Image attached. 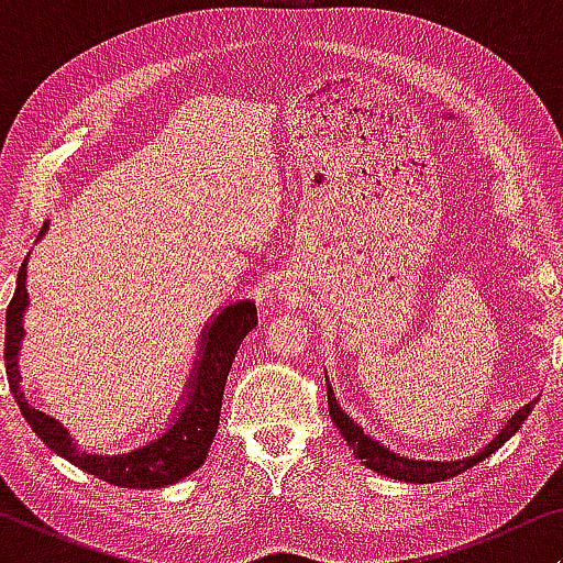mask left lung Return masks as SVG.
<instances>
[{
	"mask_svg": "<svg viewBox=\"0 0 563 563\" xmlns=\"http://www.w3.org/2000/svg\"><path fill=\"white\" fill-rule=\"evenodd\" d=\"M536 402H538V397L530 399L528 405H522L515 415H510V418L499 426L497 433L474 453H466V456H459V459H412V456H405V453L387 449V445H384L382 441H376L374 435H366L364 428H361L358 422H353L351 415L345 412L341 405H338L335 391L328 384L330 420L335 422V428L341 430L345 443L353 449V456H356L361 464H364L366 468H372V472H376V474H384V476H389V479L410 482V484H430V482L451 479V476L464 474L466 468H472L479 464V461L492 456L499 445H505L515 433H518V430L522 428V422L528 420V415L533 412Z\"/></svg>",
	"mask_w": 563,
	"mask_h": 563,
	"instance_id": "1",
	"label": "left lung"
}]
</instances>
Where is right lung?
Masks as SVG:
<instances>
[{
	"label": "right lung",
	"mask_w": 563,
	"mask_h": 563,
	"mask_svg": "<svg viewBox=\"0 0 563 563\" xmlns=\"http://www.w3.org/2000/svg\"><path fill=\"white\" fill-rule=\"evenodd\" d=\"M48 225H43L41 235H45ZM30 307L27 295V258L22 261L18 274V287H14L12 302L7 307V335H4V361H7V382L14 399H18L20 412L25 415L27 426L35 430L37 438L48 445L60 459L71 461L74 466L95 474L97 479L114 487L130 489H158L168 484L181 482L184 476L197 472L205 464L207 451H210L212 438L220 426L222 391L233 366L235 353L241 349L243 338L258 325L256 302L253 299H233L222 305L218 312L207 320L197 341V353L191 361L187 384L176 402L168 426L143 445L128 451L110 453H89L74 441L71 430L64 422L51 418L27 402L25 389H22L20 374V351L25 341V310Z\"/></svg>",
	"instance_id": "add662e5"
}]
</instances>
